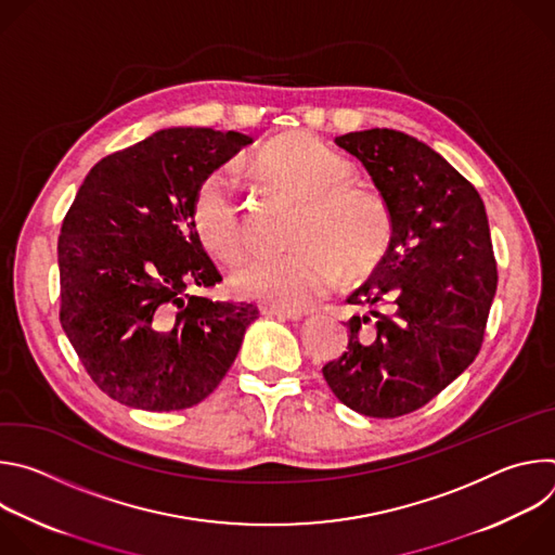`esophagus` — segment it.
Returning <instances> with one entry per match:
<instances>
[{
	"label": "esophagus",
	"instance_id": "esophagus-1",
	"mask_svg": "<svg viewBox=\"0 0 555 555\" xmlns=\"http://www.w3.org/2000/svg\"><path fill=\"white\" fill-rule=\"evenodd\" d=\"M261 313L266 315H274V319L279 321H300L302 313L300 311H294V309H281V307H263Z\"/></svg>",
	"mask_w": 555,
	"mask_h": 555
}]
</instances>
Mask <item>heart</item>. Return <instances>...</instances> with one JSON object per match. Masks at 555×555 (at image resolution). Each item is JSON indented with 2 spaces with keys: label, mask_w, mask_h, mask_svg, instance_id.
I'll use <instances>...</instances> for the list:
<instances>
[{
  "label": "heart",
  "mask_w": 555,
  "mask_h": 555,
  "mask_svg": "<svg viewBox=\"0 0 555 555\" xmlns=\"http://www.w3.org/2000/svg\"><path fill=\"white\" fill-rule=\"evenodd\" d=\"M255 169L274 186L302 199L292 250L257 257L234 270L236 296L281 309H305L330 294L347 274L371 270L388 248L390 212L371 189L353 184L345 155L309 133H289L266 144ZM193 228L202 246L223 261L248 250L246 221L228 169L212 171L195 191Z\"/></svg>",
  "instance_id": "heart-1"
}]
</instances>
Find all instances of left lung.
I'll use <instances>...</instances> for the list:
<instances>
[{
  "mask_svg": "<svg viewBox=\"0 0 555 555\" xmlns=\"http://www.w3.org/2000/svg\"><path fill=\"white\" fill-rule=\"evenodd\" d=\"M336 144L369 171L392 232L371 279L347 298L371 311L347 323V351L323 375L351 411L402 417L479 356L499 283L488 215L477 189L409 133L351 131Z\"/></svg>",
  "mask_w": 555,
  "mask_h": 555,
  "instance_id": "8db88e82",
  "label": "left lung"
}]
</instances>
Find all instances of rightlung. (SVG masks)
<instances>
[{
    "mask_svg": "<svg viewBox=\"0 0 555 555\" xmlns=\"http://www.w3.org/2000/svg\"><path fill=\"white\" fill-rule=\"evenodd\" d=\"M248 144L240 131L163 129L103 157L78 189L59 236V315L112 400L191 409L240 353L259 309L193 294L221 274L191 210L197 186Z\"/></svg>",
    "mask_w": 555,
    "mask_h": 555,
    "instance_id": "add662e5",
    "label": "right lung"
}]
</instances>
